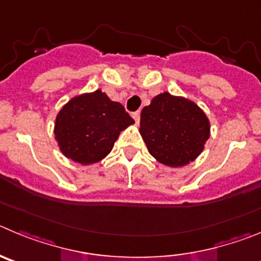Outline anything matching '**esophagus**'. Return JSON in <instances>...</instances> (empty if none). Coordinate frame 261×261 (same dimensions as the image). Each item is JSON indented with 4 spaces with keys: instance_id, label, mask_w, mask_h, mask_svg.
<instances>
[{
    "instance_id": "34e87169",
    "label": "esophagus",
    "mask_w": 261,
    "mask_h": 261,
    "mask_svg": "<svg viewBox=\"0 0 261 261\" xmlns=\"http://www.w3.org/2000/svg\"><path fill=\"white\" fill-rule=\"evenodd\" d=\"M131 116H133V118H134V121H135L136 125H139V121H140V113H139V112H135V113H133Z\"/></svg>"
}]
</instances>
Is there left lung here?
<instances>
[{
    "label": "left lung",
    "mask_w": 261,
    "mask_h": 261,
    "mask_svg": "<svg viewBox=\"0 0 261 261\" xmlns=\"http://www.w3.org/2000/svg\"><path fill=\"white\" fill-rule=\"evenodd\" d=\"M139 133L159 163L180 168L203 152L211 136V123L194 101L163 92L143 108Z\"/></svg>",
    "instance_id": "obj_1"
}]
</instances>
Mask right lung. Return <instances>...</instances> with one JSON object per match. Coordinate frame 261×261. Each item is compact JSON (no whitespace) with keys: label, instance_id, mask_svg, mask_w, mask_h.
<instances>
[{"label":"right lung","instance_id":"add662e5","mask_svg":"<svg viewBox=\"0 0 261 261\" xmlns=\"http://www.w3.org/2000/svg\"><path fill=\"white\" fill-rule=\"evenodd\" d=\"M134 123L123 105L96 90L74 96L63 105L56 117L55 139L63 156L91 165L105 159L121 131Z\"/></svg>","mask_w":261,"mask_h":261}]
</instances>
